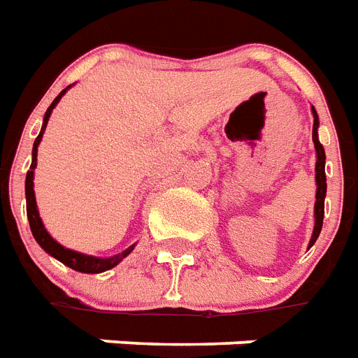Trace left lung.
<instances>
[{"mask_svg": "<svg viewBox=\"0 0 358 358\" xmlns=\"http://www.w3.org/2000/svg\"><path fill=\"white\" fill-rule=\"evenodd\" d=\"M317 128H319V117H317V111L313 109V143H315L317 150V166H315V179H317V201H315V228H313V236H311L310 247L313 245L319 238L322 228V217H324V196H327V176H324V149L322 145L319 143V138H317Z\"/></svg>", "mask_w": 358, "mask_h": 358, "instance_id": "left-lung-1", "label": "left lung"}]
</instances>
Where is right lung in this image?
Returning a JSON list of instances; mask_svg holds the SVG:
<instances>
[{"label":"right lung","instance_id":"1","mask_svg":"<svg viewBox=\"0 0 358 358\" xmlns=\"http://www.w3.org/2000/svg\"><path fill=\"white\" fill-rule=\"evenodd\" d=\"M67 90V88H66ZM66 90H62L58 96L55 98V101L50 103V107L45 113V120H43V128L39 131V136H37L36 143H34V152H31V166H29L28 173H26V211H28V220H29V228H31V234H34V238L39 245L48 252V255H52L55 259H58L60 262H64L66 266H69L71 270L83 271V273H99V271H106L111 270L113 266H117L120 260L124 259L126 255H130V251L134 249V245L128 247L122 255H117V257H111V259H96V257H88V255H83V252H75L71 249H66V247H62L58 241H55L48 232L45 230L41 222V217H39V211H37L36 206V194H34V169H36L37 164V145L41 141L43 138V131L47 128L48 117H50V113L56 107V103L60 101V98L64 96Z\"/></svg>","mask_w":358,"mask_h":358}]
</instances>
